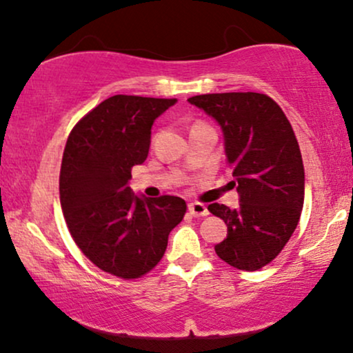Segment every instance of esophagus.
I'll use <instances>...</instances> for the list:
<instances>
[{"label":"esophagus","mask_w":353,"mask_h":353,"mask_svg":"<svg viewBox=\"0 0 353 353\" xmlns=\"http://www.w3.org/2000/svg\"><path fill=\"white\" fill-rule=\"evenodd\" d=\"M189 212H190V216H194V217H205V216H209L208 208H205L204 204H201V202H190V204H189Z\"/></svg>","instance_id":"obj_1"}]
</instances>
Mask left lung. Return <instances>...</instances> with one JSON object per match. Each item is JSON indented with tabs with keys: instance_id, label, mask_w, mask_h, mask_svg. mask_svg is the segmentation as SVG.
Wrapping results in <instances>:
<instances>
[{
	"instance_id": "8db88e82",
	"label": "left lung",
	"mask_w": 353,
	"mask_h": 353,
	"mask_svg": "<svg viewBox=\"0 0 353 353\" xmlns=\"http://www.w3.org/2000/svg\"><path fill=\"white\" fill-rule=\"evenodd\" d=\"M188 101L221 125L241 196L237 209L217 202L208 208L228 224L216 254L239 270L262 269L292 237L303 208L305 174L292 125L281 106L261 92H217Z\"/></svg>"
}]
</instances>
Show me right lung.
I'll return each instance as SVG.
<instances>
[{
    "label": "right lung",
    "instance_id": "right-lung-1",
    "mask_svg": "<svg viewBox=\"0 0 353 353\" xmlns=\"http://www.w3.org/2000/svg\"><path fill=\"white\" fill-rule=\"evenodd\" d=\"M176 99L116 94L76 123L59 172V199L72 241L104 272L131 281L159 264L169 232L184 219L176 196L139 197L129 188L156 117Z\"/></svg>",
    "mask_w": 353,
    "mask_h": 353
}]
</instances>
